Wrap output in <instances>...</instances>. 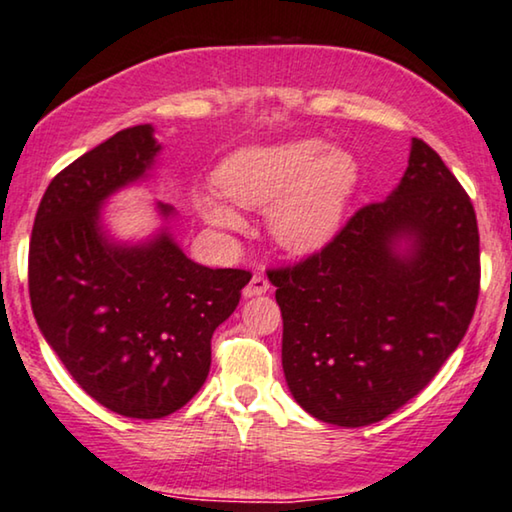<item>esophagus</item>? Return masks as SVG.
Masks as SVG:
<instances>
[{"label":"esophagus","mask_w":512,"mask_h":512,"mask_svg":"<svg viewBox=\"0 0 512 512\" xmlns=\"http://www.w3.org/2000/svg\"><path fill=\"white\" fill-rule=\"evenodd\" d=\"M266 290H269V278L264 273H255L250 283L243 287V297H257V294H264Z\"/></svg>","instance_id":"34e87169"}]
</instances>
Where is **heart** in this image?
<instances>
[{"mask_svg":"<svg viewBox=\"0 0 512 512\" xmlns=\"http://www.w3.org/2000/svg\"><path fill=\"white\" fill-rule=\"evenodd\" d=\"M350 155L325 150L318 139H301L236 150L220 164L215 183L223 194L201 192L194 206L208 225L239 229L234 206L269 208L271 232L294 253H311L331 239L355 185Z\"/></svg>","mask_w":512,"mask_h":512,"instance_id":"b5f03b06","label":"heart"}]
</instances>
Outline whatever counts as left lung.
Segmentation results:
<instances>
[{"label":"left lung","mask_w":512,"mask_h":512,"mask_svg":"<svg viewBox=\"0 0 512 512\" xmlns=\"http://www.w3.org/2000/svg\"><path fill=\"white\" fill-rule=\"evenodd\" d=\"M413 238L408 256L393 253ZM292 397L322 422L366 427L417 397L469 329L480 292L471 197L413 139L390 197L357 208L334 239L269 269Z\"/></svg>","instance_id":"obj_1"}]
</instances>
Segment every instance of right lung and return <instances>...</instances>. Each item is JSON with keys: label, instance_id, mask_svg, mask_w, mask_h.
<instances>
[{"label": "right lung", "instance_id": "1", "mask_svg": "<svg viewBox=\"0 0 512 512\" xmlns=\"http://www.w3.org/2000/svg\"><path fill=\"white\" fill-rule=\"evenodd\" d=\"M157 150L153 127L136 125L64 167L43 192L27 262L43 338L85 394L134 420L176 413L201 390L213 331L253 276L194 264L169 234L136 248L104 239L99 206Z\"/></svg>", "mask_w": 512, "mask_h": 512}]
</instances>
